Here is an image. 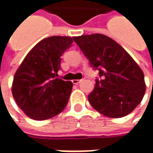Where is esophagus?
<instances>
[{
    "label": "esophagus",
    "mask_w": 153,
    "mask_h": 153,
    "mask_svg": "<svg viewBox=\"0 0 153 153\" xmlns=\"http://www.w3.org/2000/svg\"><path fill=\"white\" fill-rule=\"evenodd\" d=\"M81 81H82V80L74 79V80H72V82H73V84H76V85H77V84H79L80 82H81Z\"/></svg>",
    "instance_id": "obj_1"
}]
</instances>
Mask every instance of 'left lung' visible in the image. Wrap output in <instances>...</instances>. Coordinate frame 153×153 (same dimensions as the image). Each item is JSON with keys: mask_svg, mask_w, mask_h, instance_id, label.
I'll list each match as a JSON object with an SVG mask.
<instances>
[{"mask_svg": "<svg viewBox=\"0 0 153 153\" xmlns=\"http://www.w3.org/2000/svg\"><path fill=\"white\" fill-rule=\"evenodd\" d=\"M76 43L99 71L100 78L88 101L97 111L112 118L125 117L142 100L146 92L144 74L126 50L102 34L73 37Z\"/></svg>", "mask_w": 153, "mask_h": 153, "instance_id": "8db88e82", "label": "left lung"}]
</instances>
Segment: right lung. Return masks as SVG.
I'll return each instance as SVG.
<instances>
[{
    "label": "right lung",
    "mask_w": 153,
    "mask_h": 153,
    "mask_svg": "<svg viewBox=\"0 0 153 153\" xmlns=\"http://www.w3.org/2000/svg\"><path fill=\"white\" fill-rule=\"evenodd\" d=\"M69 36H50L29 52L13 77L12 93L19 108L34 120L59 114L67 105L72 82L57 78L64 53L72 46Z\"/></svg>",
    "instance_id": "obj_1"
}]
</instances>
